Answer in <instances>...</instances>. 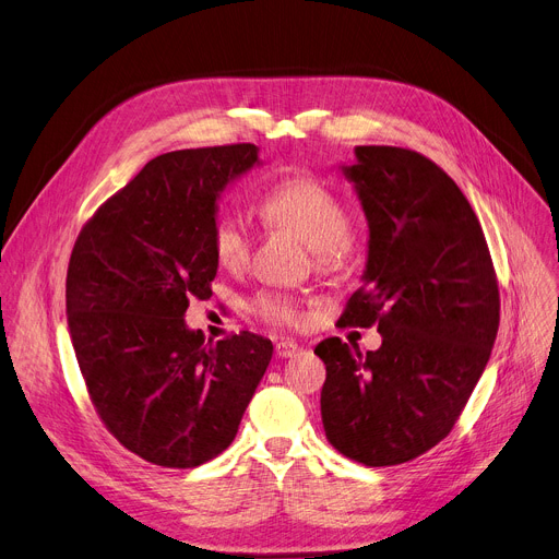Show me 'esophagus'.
<instances>
[{"label":"esophagus","instance_id":"obj_1","mask_svg":"<svg viewBox=\"0 0 559 559\" xmlns=\"http://www.w3.org/2000/svg\"><path fill=\"white\" fill-rule=\"evenodd\" d=\"M299 354V344L292 342V340H281L276 344V358L285 360V358H295Z\"/></svg>","mask_w":559,"mask_h":559}]
</instances>
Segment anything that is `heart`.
Instances as JSON below:
<instances>
[{
  "label": "heart",
  "mask_w": 559,
  "mask_h": 559,
  "mask_svg": "<svg viewBox=\"0 0 559 559\" xmlns=\"http://www.w3.org/2000/svg\"><path fill=\"white\" fill-rule=\"evenodd\" d=\"M260 215L274 226L299 233L312 247L317 267H335L350 238V213L342 197L310 174L283 176L264 190ZM213 253L224 267H242L251 255V228L235 213H222L213 224ZM251 312L272 326L299 329L306 321L304 304L283 292H260Z\"/></svg>",
  "instance_id": "1"
}]
</instances>
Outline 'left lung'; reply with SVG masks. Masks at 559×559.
<instances>
[{"label":"left lung","mask_w":559,"mask_h":559,"mask_svg":"<svg viewBox=\"0 0 559 559\" xmlns=\"http://www.w3.org/2000/svg\"><path fill=\"white\" fill-rule=\"evenodd\" d=\"M356 156L344 174L369 222V258L337 324L378 326L383 344L367 356L340 337L314 346L326 365L321 421L348 460L394 466L453 430L489 360L501 297L483 226L442 167L388 144Z\"/></svg>","instance_id":"1"}]
</instances>
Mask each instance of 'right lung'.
<instances>
[{"mask_svg":"<svg viewBox=\"0 0 559 559\" xmlns=\"http://www.w3.org/2000/svg\"><path fill=\"white\" fill-rule=\"evenodd\" d=\"M258 163L251 142L169 152L106 199L74 242L66 306L95 413L131 453L167 468L217 457L238 435L272 342L205 344L186 326L217 274V197Z\"/></svg>","mask_w":559,"mask_h":559,"instance_id":"obj_1","label":"right lung"}]
</instances>
